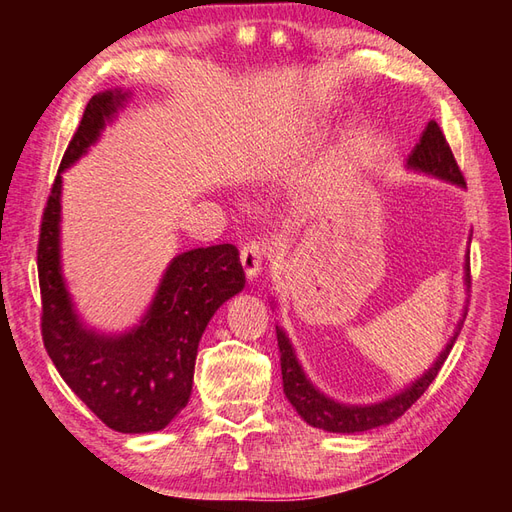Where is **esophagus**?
I'll return each mask as SVG.
<instances>
[{"mask_svg":"<svg viewBox=\"0 0 512 512\" xmlns=\"http://www.w3.org/2000/svg\"><path fill=\"white\" fill-rule=\"evenodd\" d=\"M266 257V244L264 242H250L242 248V255H239V262L244 266L246 277L253 281L259 273H262V264Z\"/></svg>","mask_w":512,"mask_h":512,"instance_id":"1","label":"esophagus"}]
</instances>
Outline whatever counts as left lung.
<instances>
[{
	"instance_id": "1",
	"label": "left lung",
	"mask_w": 512,
	"mask_h": 512,
	"mask_svg": "<svg viewBox=\"0 0 512 512\" xmlns=\"http://www.w3.org/2000/svg\"><path fill=\"white\" fill-rule=\"evenodd\" d=\"M407 169L455 184V187L460 189H466V182L458 169V162H455L451 147L447 145V138H444L442 129L438 127L436 121H431L427 129H424L420 143L416 145V149H413V154L407 160ZM464 286L466 290L471 286L469 262L464 264ZM464 319H466V306L462 308V317L458 325H455L453 334L449 336L447 345L442 347V352L438 354L436 361L431 363V367L424 369L422 376L413 378L407 387H402L389 398L367 402V405H350V402H341L328 394H323V391L308 378V374L303 372L290 336L286 334L284 328H279L277 325L284 394L290 405L297 409L299 416L306 420L310 427H317L330 433H363L369 429L387 427V424L398 420L402 413H405L413 402L427 391V387L433 383V380H436L440 367L444 365V361H447L453 343L458 341Z\"/></svg>"
}]
</instances>
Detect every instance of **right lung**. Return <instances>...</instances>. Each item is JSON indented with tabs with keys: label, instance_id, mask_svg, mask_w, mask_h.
Instances as JSON below:
<instances>
[{
	"label": "right lung",
	"instance_id": "right-lung-1",
	"mask_svg": "<svg viewBox=\"0 0 512 512\" xmlns=\"http://www.w3.org/2000/svg\"><path fill=\"white\" fill-rule=\"evenodd\" d=\"M129 99L132 90L123 88L94 94L63 154L37 250L41 332L61 378L107 427L151 433L187 407L206 325L224 301L244 290L246 277L233 244L191 248L171 259L132 328L103 332L83 321L61 264V173L99 143Z\"/></svg>",
	"mask_w": 512,
	"mask_h": 512
}]
</instances>
